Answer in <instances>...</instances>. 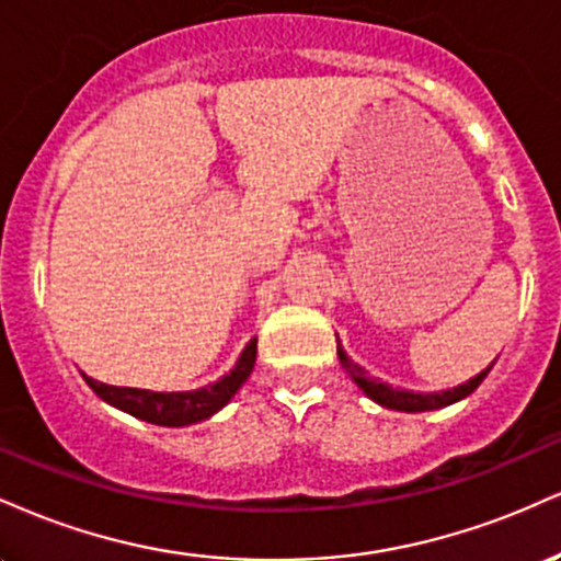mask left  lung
<instances>
[{"label":"left lung","mask_w":561,"mask_h":561,"mask_svg":"<svg viewBox=\"0 0 561 561\" xmlns=\"http://www.w3.org/2000/svg\"><path fill=\"white\" fill-rule=\"evenodd\" d=\"M337 356H340V364H343V369L353 379H356L358 388H362L366 396L371 398V401H377L379 405H385V409H396V411H433V409H443V405H450V403L461 401V398H467L469 392L478 390L482 379L488 377V371L493 369V364H491L485 371H480L478 377H472V379H469V382L459 385V388H454V390H443V392H409V390L392 388V385L379 382V379L366 375L362 366L353 364L351 358L345 356V351L340 345H337Z\"/></svg>","instance_id":"1"}]
</instances>
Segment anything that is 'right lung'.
<instances>
[{
	"label": "right lung",
	"instance_id": "add662e5",
	"mask_svg": "<svg viewBox=\"0 0 561 561\" xmlns=\"http://www.w3.org/2000/svg\"><path fill=\"white\" fill-rule=\"evenodd\" d=\"M255 353H259V340H250L248 347L242 351L240 362L234 364V369L229 375H224L218 382L208 385V388L190 390V392H152V390H139V388H115V385L96 382L89 379V388H92L102 401L118 405V409L128 411L131 416L139 420L163 424V427H184V424H195L208 420L210 414H216L218 409H224L231 401L237 390L242 388L244 379L250 377L255 364Z\"/></svg>",
	"mask_w": 561,
	"mask_h": 561
}]
</instances>
